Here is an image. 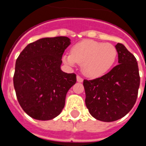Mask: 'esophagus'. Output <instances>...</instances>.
I'll use <instances>...</instances> for the list:
<instances>
[{"label":"esophagus","mask_w":146,"mask_h":146,"mask_svg":"<svg viewBox=\"0 0 146 146\" xmlns=\"http://www.w3.org/2000/svg\"><path fill=\"white\" fill-rule=\"evenodd\" d=\"M76 80H77V82H79V83H82L83 82V78L81 77V76H76Z\"/></svg>","instance_id":"1"}]
</instances>
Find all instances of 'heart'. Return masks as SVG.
<instances>
[{
    "label": "heart",
    "instance_id": "heart-1",
    "mask_svg": "<svg viewBox=\"0 0 146 146\" xmlns=\"http://www.w3.org/2000/svg\"><path fill=\"white\" fill-rule=\"evenodd\" d=\"M117 58V50L112 44L84 40L71 49V54H64L62 60L69 66L81 64V71L88 77L97 78L113 67Z\"/></svg>",
    "mask_w": 146,
    "mask_h": 146
}]
</instances>
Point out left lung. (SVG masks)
<instances>
[{"label":"left lung","instance_id":"1","mask_svg":"<svg viewBox=\"0 0 146 146\" xmlns=\"http://www.w3.org/2000/svg\"><path fill=\"white\" fill-rule=\"evenodd\" d=\"M119 64L94 80H84L85 104L95 119L112 122L122 118L135 106L140 76L136 58L125 46L116 45Z\"/></svg>","mask_w":146,"mask_h":146}]
</instances>
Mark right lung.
Returning a JSON list of instances; mask_svg holds the SVG:
<instances>
[{
  "label": "right lung",
  "instance_id": "add662e5",
  "mask_svg": "<svg viewBox=\"0 0 146 146\" xmlns=\"http://www.w3.org/2000/svg\"><path fill=\"white\" fill-rule=\"evenodd\" d=\"M66 36L40 39L24 48L16 59L13 83L18 102L32 118L49 120L65 106L68 91L76 82L75 73L60 69Z\"/></svg>",
  "mask_w": 146,
  "mask_h": 146
}]
</instances>
